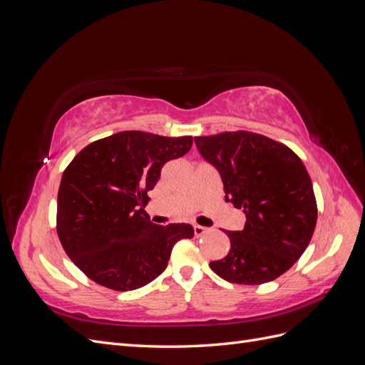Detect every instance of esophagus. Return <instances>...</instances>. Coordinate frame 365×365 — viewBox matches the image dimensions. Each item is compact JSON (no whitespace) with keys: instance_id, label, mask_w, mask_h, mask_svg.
Masks as SVG:
<instances>
[{"instance_id":"esophagus-1","label":"esophagus","mask_w":365,"mask_h":365,"mask_svg":"<svg viewBox=\"0 0 365 365\" xmlns=\"http://www.w3.org/2000/svg\"><path fill=\"white\" fill-rule=\"evenodd\" d=\"M207 231H208V228H205V227H202V225H197V224L193 225V235H195L196 237L204 236V235L207 233Z\"/></svg>"}]
</instances>
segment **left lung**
<instances>
[{"mask_svg": "<svg viewBox=\"0 0 365 365\" xmlns=\"http://www.w3.org/2000/svg\"><path fill=\"white\" fill-rule=\"evenodd\" d=\"M201 155L219 170L225 201L247 216L227 231V256L210 262L237 284L272 282L302 257L317 225V201L304 164L288 146L248 130L195 137Z\"/></svg>", "mask_w": 365, "mask_h": 365, "instance_id": "left-lung-1", "label": "left lung"}]
</instances>
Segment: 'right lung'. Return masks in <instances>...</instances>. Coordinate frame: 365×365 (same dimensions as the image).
I'll use <instances>...</instances> for the list:
<instances>
[{"instance_id": "obj_1", "label": "right lung", "mask_w": 365, "mask_h": 365, "mask_svg": "<svg viewBox=\"0 0 365 365\" xmlns=\"http://www.w3.org/2000/svg\"><path fill=\"white\" fill-rule=\"evenodd\" d=\"M193 137L117 132L83 148L63 170L56 231L88 279L114 291L155 280L173 245L192 239L189 224L155 225L145 207L163 165L185 155Z\"/></svg>"}]
</instances>
